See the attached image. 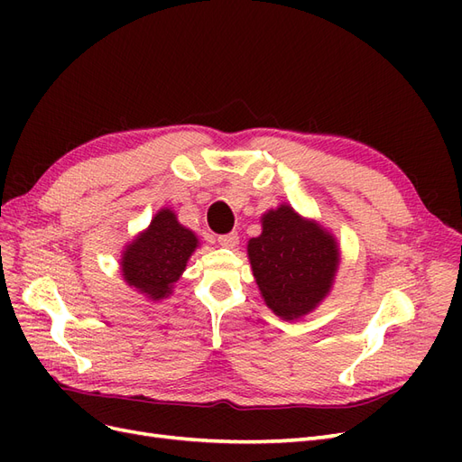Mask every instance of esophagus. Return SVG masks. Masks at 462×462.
I'll return each instance as SVG.
<instances>
[{
    "instance_id": "1",
    "label": "esophagus",
    "mask_w": 462,
    "mask_h": 462,
    "mask_svg": "<svg viewBox=\"0 0 462 462\" xmlns=\"http://www.w3.org/2000/svg\"><path fill=\"white\" fill-rule=\"evenodd\" d=\"M217 243L221 246H226V248H233V246L239 245V233L231 231V233H226V235H219L217 236Z\"/></svg>"
}]
</instances>
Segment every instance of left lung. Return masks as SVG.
Returning <instances> with one entry per match:
<instances>
[{
  "label": "left lung",
  "instance_id": "left-lung-1",
  "mask_svg": "<svg viewBox=\"0 0 462 462\" xmlns=\"http://www.w3.org/2000/svg\"><path fill=\"white\" fill-rule=\"evenodd\" d=\"M262 235L248 243L256 283L283 319L309 314L328 295L339 265L335 239L295 209L282 206L262 217Z\"/></svg>",
  "mask_w": 462,
  "mask_h": 462
}]
</instances>
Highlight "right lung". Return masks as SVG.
I'll return each mask as SVG.
<instances>
[{
	"label": "right lung",
	"instance_id": "add662e5",
	"mask_svg": "<svg viewBox=\"0 0 462 462\" xmlns=\"http://www.w3.org/2000/svg\"><path fill=\"white\" fill-rule=\"evenodd\" d=\"M197 243L194 233L180 226L171 209H162L150 227L123 253L125 282L153 300L167 297Z\"/></svg>",
	"mask_w": 462,
	"mask_h": 462
}]
</instances>
